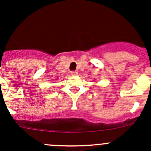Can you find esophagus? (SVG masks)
Instances as JSON below:
<instances>
[{"instance_id":"34e87169","label":"esophagus","mask_w":151,"mask_h":151,"mask_svg":"<svg viewBox=\"0 0 151 151\" xmlns=\"http://www.w3.org/2000/svg\"><path fill=\"white\" fill-rule=\"evenodd\" d=\"M77 74H78V73H77V71H71V74L72 76H77Z\"/></svg>"}]
</instances>
